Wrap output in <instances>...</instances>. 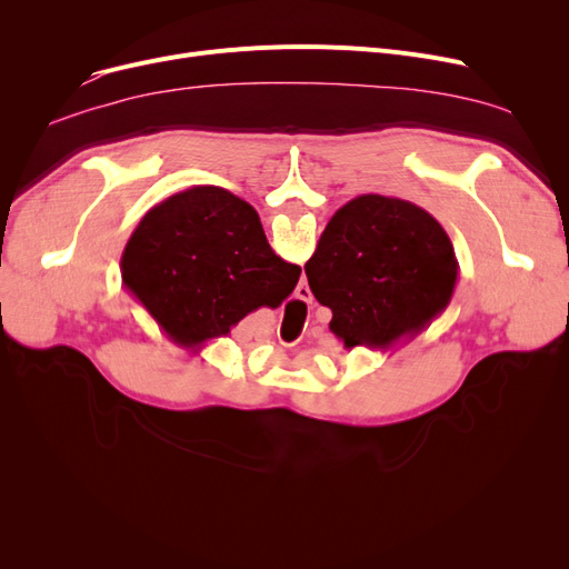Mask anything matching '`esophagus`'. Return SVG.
<instances>
[{
    "label": "esophagus",
    "instance_id": "esophagus-1",
    "mask_svg": "<svg viewBox=\"0 0 569 569\" xmlns=\"http://www.w3.org/2000/svg\"><path fill=\"white\" fill-rule=\"evenodd\" d=\"M300 297H302V300L311 302V290H309V286H300Z\"/></svg>",
    "mask_w": 569,
    "mask_h": 569
}]
</instances>
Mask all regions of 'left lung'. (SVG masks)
Here are the masks:
<instances>
[{
	"label": "left lung",
	"instance_id": "obj_1",
	"mask_svg": "<svg viewBox=\"0 0 569 569\" xmlns=\"http://www.w3.org/2000/svg\"><path fill=\"white\" fill-rule=\"evenodd\" d=\"M457 269L452 239L427 209L378 193L337 209L305 264L348 350H387L422 332L450 305Z\"/></svg>",
	"mask_w": 569,
	"mask_h": 569
}]
</instances>
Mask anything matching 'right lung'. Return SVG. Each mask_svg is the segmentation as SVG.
<instances>
[{
	"label": "right lung",
	"instance_id": "obj_1",
	"mask_svg": "<svg viewBox=\"0 0 569 569\" xmlns=\"http://www.w3.org/2000/svg\"><path fill=\"white\" fill-rule=\"evenodd\" d=\"M300 264L269 247L256 209L219 187H193L154 204L124 251V277L179 346L228 337L260 307H279Z\"/></svg>",
	"mask_w": 569,
	"mask_h": 569
}]
</instances>
